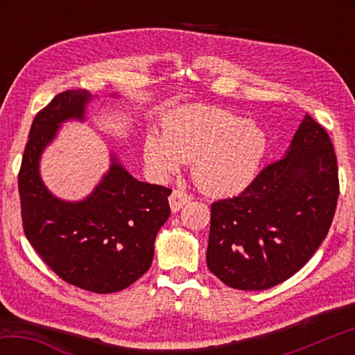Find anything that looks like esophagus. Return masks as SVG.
Wrapping results in <instances>:
<instances>
[{
  "label": "esophagus",
  "instance_id": "esophagus-1",
  "mask_svg": "<svg viewBox=\"0 0 355 355\" xmlns=\"http://www.w3.org/2000/svg\"><path fill=\"white\" fill-rule=\"evenodd\" d=\"M192 197L189 194H186L184 191H180V189H173L172 194L169 197V205H171V209L173 213H177L182 209L186 203L191 202Z\"/></svg>",
  "mask_w": 355,
  "mask_h": 355
}]
</instances>
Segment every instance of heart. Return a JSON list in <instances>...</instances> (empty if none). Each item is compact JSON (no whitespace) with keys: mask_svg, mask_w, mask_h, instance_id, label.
Segmentation results:
<instances>
[{"mask_svg":"<svg viewBox=\"0 0 355 355\" xmlns=\"http://www.w3.org/2000/svg\"><path fill=\"white\" fill-rule=\"evenodd\" d=\"M268 150V136L254 122L207 105L182 106L164 114L161 136L148 133L142 155L159 180L191 163L196 184L208 196L232 197L254 182Z\"/></svg>","mask_w":355,"mask_h":355,"instance_id":"1","label":"heart"}]
</instances>
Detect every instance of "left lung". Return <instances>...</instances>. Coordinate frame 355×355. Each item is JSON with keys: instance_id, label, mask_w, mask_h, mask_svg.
I'll use <instances>...</instances> for the list:
<instances>
[{"instance_id": "obj_1", "label": "left lung", "mask_w": 355, "mask_h": 355, "mask_svg": "<svg viewBox=\"0 0 355 355\" xmlns=\"http://www.w3.org/2000/svg\"><path fill=\"white\" fill-rule=\"evenodd\" d=\"M338 194L332 142L305 114L284 158L264 167L238 197L211 205L208 269L236 290L282 284L324 241Z\"/></svg>"}]
</instances>
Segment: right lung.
I'll return each mask as SVG.
<instances>
[{"label": "right lung", "mask_w": 355, "mask_h": 355, "mask_svg": "<svg viewBox=\"0 0 355 355\" xmlns=\"http://www.w3.org/2000/svg\"><path fill=\"white\" fill-rule=\"evenodd\" d=\"M94 98L97 95L83 89L65 91L35 116L19 191L25 235L42 260L67 284L107 294L125 290L148 271L155 238L169 219L172 191L136 180L114 153L110 169L84 199H59L46 188L40 175L42 155L62 123L86 120Z\"/></svg>", "instance_id": "right-lung-1"}]
</instances>
